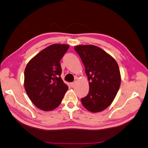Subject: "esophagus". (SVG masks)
Returning <instances> with one entry per match:
<instances>
[{
  "label": "esophagus",
  "instance_id": "1",
  "mask_svg": "<svg viewBox=\"0 0 148 148\" xmlns=\"http://www.w3.org/2000/svg\"><path fill=\"white\" fill-rule=\"evenodd\" d=\"M71 86H72V87H74L75 86V82H72L71 83Z\"/></svg>",
  "mask_w": 148,
  "mask_h": 148
}]
</instances>
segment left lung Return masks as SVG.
I'll return each mask as SVG.
<instances>
[{
	"label": "left lung",
	"instance_id": "1",
	"mask_svg": "<svg viewBox=\"0 0 148 148\" xmlns=\"http://www.w3.org/2000/svg\"><path fill=\"white\" fill-rule=\"evenodd\" d=\"M89 81V92L82 103L92 112L104 110L113 102L121 85V74L116 61L103 49L93 45H77Z\"/></svg>",
	"mask_w": 148,
	"mask_h": 148
}]
</instances>
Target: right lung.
I'll return each mask as SVG.
<instances>
[{
  "instance_id": "1",
  "label": "right lung",
  "mask_w": 148,
  "mask_h": 148,
  "mask_svg": "<svg viewBox=\"0 0 148 148\" xmlns=\"http://www.w3.org/2000/svg\"><path fill=\"white\" fill-rule=\"evenodd\" d=\"M69 48L53 44L33 58L24 71L26 93L37 108L51 111L58 106L69 87L61 77L60 60Z\"/></svg>"
}]
</instances>
